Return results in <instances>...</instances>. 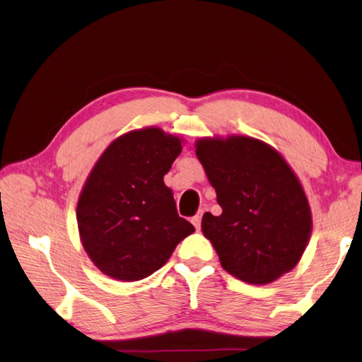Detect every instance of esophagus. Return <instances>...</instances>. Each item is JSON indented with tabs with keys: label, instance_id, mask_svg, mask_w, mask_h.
<instances>
[{
	"label": "esophagus",
	"instance_id": "esophagus-1",
	"mask_svg": "<svg viewBox=\"0 0 362 362\" xmlns=\"http://www.w3.org/2000/svg\"><path fill=\"white\" fill-rule=\"evenodd\" d=\"M202 214H204V211L201 210V211H197V215H196V216L191 218V223H193V226H194L196 229H201V219H202Z\"/></svg>",
	"mask_w": 362,
	"mask_h": 362
}]
</instances>
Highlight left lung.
<instances>
[{"label": "left lung", "mask_w": 362, "mask_h": 362, "mask_svg": "<svg viewBox=\"0 0 362 362\" xmlns=\"http://www.w3.org/2000/svg\"><path fill=\"white\" fill-rule=\"evenodd\" d=\"M194 146L223 209L219 216H202V233L221 267L254 286L293 270L309 243L313 211L286 158L246 134L201 138Z\"/></svg>", "instance_id": "left-lung-1"}]
</instances>
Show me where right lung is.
Here are the masks:
<instances>
[{
	"instance_id": "right-lung-1",
	"label": "right lung",
	"mask_w": 362,
	"mask_h": 362,
	"mask_svg": "<svg viewBox=\"0 0 362 362\" xmlns=\"http://www.w3.org/2000/svg\"><path fill=\"white\" fill-rule=\"evenodd\" d=\"M183 139L144 127L117 136L90 169L76 204L84 251L112 279H144L166 264L194 226L177 215L165 177Z\"/></svg>"
}]
</instances>
